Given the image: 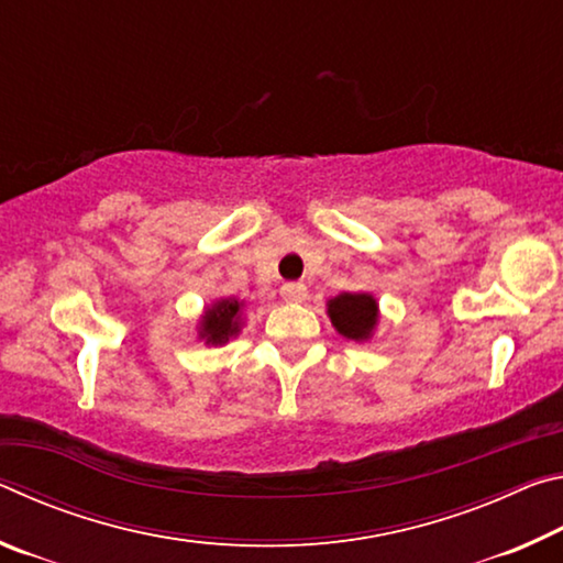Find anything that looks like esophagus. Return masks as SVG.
<instances>
[{
  "label": "esophagus",
  "mask_w": 563,
  "mask_h": 563,
  "mask_svg": "<svg viewBox=\"0 0 563 563\" xmlns=\"http://www.w3.org/2000/svg\"><path fill=\"white\" fill-rule=\"evenodd\" d=\"M280 295L285 302H302L308 298V288L302 283H285L280 288Z\"/></svg>",
  "instance_id": "34e87169"
}]
</instances>
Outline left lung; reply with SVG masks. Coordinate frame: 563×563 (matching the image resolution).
Returning <instances> with one entry per match:
<instances>
[{"instance_id": "obj_1", "label": "left lung", "mask_w": 563, "mask_h": 563, "mask_svg": "<svg viewBox=\"0 0 563 563\" xmlns=\"http://www.w3.org/2000/svg\"><path fill=\"white\" fill-rule=\"evenodd\" d=\"M328 316L340 335L365 340L377 322V302L367 292H342L328 305Z\"/></svg>"}]
</instances>
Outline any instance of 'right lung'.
<instances>
[{
    "label": "right lung",
    "instance_id": "right-lung-1",
    "mask_svg": "<svg viewBox=\"0 0 563 563\" xmlns=\"http://www.w3.org/2000/svg\"><path fill=\"white\" fill-rule=\"evenodd\" d=\"M238 312H241V302L238 300H221L216 302L211 310H206L201 335L206 342L221 345L231 335L238 332Z\"/></svg>",
    "mask_w": 563,
    "mask_h": 563
}]
</instances>
